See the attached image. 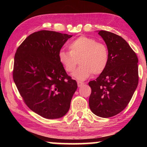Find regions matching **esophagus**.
<instances>
[{"mask_svg": "<svg viewBox=\"0 0 147 147\" xmlns=\"http://www.w3.org/2000/svg\"><path fill=\"white\" fill-rule=\"evenodd\" d=\"M77 84H78V87H81L82 86L84 85V82H82L78 81V82H77Z\"/></svg>", "mask_w": 147, "mask_h": 147, "instance_id": "34e87169", "label": "esophagus"}]
</instances>
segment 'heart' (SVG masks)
Here are the masks:
<instances>
[{
	"mask_svg": "<svg viewBox=\"0 0 147 147\" xmlns=\"http://www.w3.org/2000/svg\"><path fill=\"white\" fill-rule=\"evenodd\" d=\"M69 51L61 50L58 54L60 63L65 71L73 72L78 61L80 66L72 74L78 80H85L93 73L99 74L105 70L109 61L108 49L95 39L80 36L69 44Z\"/></svg>",
	"mask_w": 147,
	"mask_h": 147,
	"instance_id": "heart-1",
	"label": "heart"
}]
</instances>
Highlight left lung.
Wrapping results in <instances>:
<instances>
[{"label": "left lung", "instance_id": "left-lung-1", "mask_svg": "<svg viewBox=\"0 0 147 147\" xmlns=\"http://www.w3.org/2000/svg\"><path fill=\"white\" fill-rule=\"evenodd\" d=\"M98 34L108 49L109 61L98 78L89 82V106L94 115L108 118L121 112L130 102L138 85V58L121 36L104 30Z\"/></svg>", "mask_w": 147, "mask_h": 147}]
</instances>
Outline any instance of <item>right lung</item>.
<instances>
[{
  "label": "right lung",
  "instance_id": "obj_1",
  "mask_svg": "<svg viewBox=\"0 0 147 147\" xmlns=\"http://www.w3.org/2000/svg\"><path fill=\"white\" fill-rule=\"evenodd\" d=\"M72 36L54 31L34 32L15 55L13 78L17 89L28 108L44 118L65 115L78 87L58 58L61 47Z\"/></svg>",
  "mask_w": 147,
  "mask_h": 147
}]
</instances>
